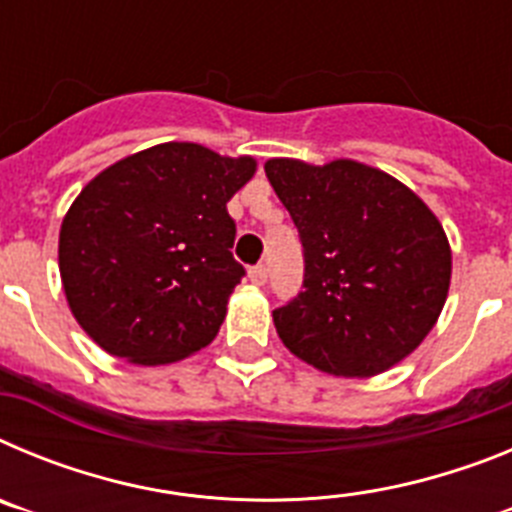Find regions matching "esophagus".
<instances>
[{
	"mask_svg": "<svg viewBox=\"0 0 512 512\" xmlns=\"http://www.w3.org/2000/svg\"><path fill=\"white\" fill-rule=\"evenodd\" d=\"M248 279H251L253 284H264L266 282V266L264 264H256V266H251V269H248Z\"/></svg>",
	"mask_w": 512,
	"mask_h": 512,
	"instance_id": "1",
	"label": "esophagus"
}]
</instances>
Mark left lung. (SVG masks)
Wrapping results in <instances>:
<instances>
[{
  "label": "left lung",
  "instance_id": "obj_1",
  "mask_svg": "<svg viewBox=\"0 0 512 512\" xmlns=\"http://www.w3.org/2000/svg\"><path fill=\"white\" fill-rule=\"evenodd\" d=\"M264 169L305 256L302 292L274 310L284 346L333 377H374L413 354L449 295L436 215L395 176L348 158Z\"/></svg>",
  "mask_w": 512,
  "mask_h": 512
}]
</instances>
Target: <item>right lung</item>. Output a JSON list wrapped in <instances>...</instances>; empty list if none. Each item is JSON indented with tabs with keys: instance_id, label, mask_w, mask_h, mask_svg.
<instances>
[{
	"instance_id": "right-lung-1",
	"label": "right lung",
	"mask_w": 512,
	"mask_h": 512,
	"mask_svg": "<svg viewBox=\"0 0 512 512\" xmlns=\"http://www.w3.org/2000/svg\"><path fill=\"white\" fill-rule=\"evenodd\" d=\"M256 171L197 143H161L97 174L69 207L58 269L74 318L133 364L205 348L246 269L228 202Z\"/></svg>"
}]
</instances>
